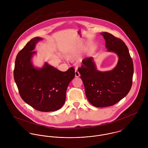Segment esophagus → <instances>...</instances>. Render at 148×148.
I'll list each match as a JSON object with an SVG mask.
<instances>
[{"label":"esophagus","mask_w":148,"mask_h":148,"mask_svg":"<svg viewBox=\"0 0 148 148\" xmlns=\"http://www.w3.org/2000/svg\"><path fill=\"white\" fill-rule=\"evenodd\" d=\"M75 77H79L80 76V73L77 70H75Z\"/></svg>","instance_id":"1"}]
</instances>
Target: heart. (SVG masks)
Listing matches in <instances>:
<instances>
[{
	"label": "heart",
	"instance_id": "obj_1",
	"mask_svg": "<svg viewBox=\"0 0 148 148\" xmlns=\"http://www.w3.org/2000/svg\"><path fill=\"white\" fill-rule=\"evenodd\" d=\"M79 53L80 52L78 50H70L66 54V58L69 60H75L79 56Z\"/></svg>",
	"mask_w": 148,
	"mask_h": 148
}]
</instances>
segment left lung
<instances>
[{
  "mask_svg": "<svg viewBox=\"0 0 148 148\" xmlns=\"http://www.w3.org/2000/svg\"><path fill=\"white\" fill-rule=\"evenodd\" d=\"M100 34L106 40L107 51L119 57L116 66L111 71L97 69L93 58L82 61L78 71L84 83L89 102L98 108L112 106L125 97L130 90L133 75V64L127 45L120 39L108 32Z\"/></svg>",
  "mask_w": 148,
  "mask_h": 148,
  "instance_id": "1",
  "label": "left lung"
}]
</instances>
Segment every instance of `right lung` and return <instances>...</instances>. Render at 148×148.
<instances>
[{
  "instance_id": "obj_1",
  "label": "right lung",
  "mask_w": 148,
  "mask_h": 148,
  "mask_svg": "<svg viewBox=\"0 0 148 148\" xmlns=\"http://www.w3.org/2000/svg\"><path fill=\"white\" fill-rule=\"evenodd\" d=\"M42 38L36 37L27 43L18 53L14 71V80L21 99L28 105L41 112L60 109L65 101L66 91L75 77V69L62 72L45 63L42 68L35 67L33 51Z\"/></svg>"
}]
</instances>
